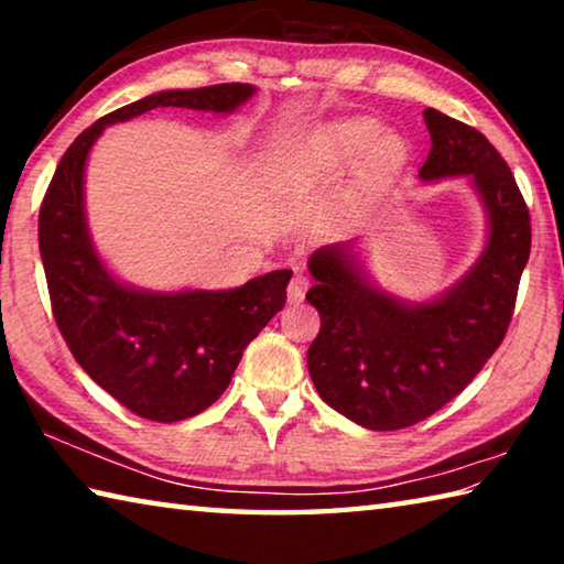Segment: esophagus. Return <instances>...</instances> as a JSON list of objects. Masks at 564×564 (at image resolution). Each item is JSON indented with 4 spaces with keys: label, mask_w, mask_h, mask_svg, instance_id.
Returning <instances> with one entry per match:
<instances>
[{
    "label": "esophagus",
    "mask_w": 564,
    "mask_h": 564,
    "mask_svg": "<svg viewBox=\"0 0 564 564\" xmlns=\"http://www.w3.org/2000/svg\"><path fill=\"white\" fill-rule=\"evenodd\" d=\"M305 291H308V279L303 273H295L289 285V303H301L305 299Z\"/></svg>",
    "instance_id": "1"
}]
</instances>
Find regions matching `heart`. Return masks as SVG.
Returning <instances> with one entry per match:
<instances>
[{"label": "heart", "instance_id": "heart-1", "mask_svg": "<svg viewBox=\"0 0 564 564\" xmlns=\"http://www.w3.org/2000/svg\"><path fill=\"white\" fill-rule=\"evenodd\" d=\"M368 154V171L388 174L405 156L403 139L386 133L378 119H348L333 123L285 164V178L299 181L313 174H343Z\"/></svg>", "mask_w": 564, "mask_h": 564}]
</instances>
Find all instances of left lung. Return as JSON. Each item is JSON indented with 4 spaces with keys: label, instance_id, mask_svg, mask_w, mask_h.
I'll return each mask as SVG.
<instances>
[{
    "label": "left lung",
    "instance_id": "obj_1",
    "mask_svg": "<svg viewBox=\"0 0 564 564\" xmlns=\"http://www.w3.org/2000/svg\"><path fill=\"white\" fill-rule=\"evenodd\" d=\"M431 131L420 181L465 176L480 198L488 238L460 281L431 301H405L373 283L356 243L313 251L316 285L305 293L321 313L308 373L326 403L368 431L415 425L480 373L508 333L524 263L530 214L510 166L480 131L423 111Z\"/></svg>",
    "mask_w": 564,
    "mask_h": 564
}]
</instances>
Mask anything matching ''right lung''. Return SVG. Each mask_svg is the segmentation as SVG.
<instances>
[{
	"instance_id": "1",
	"label": "right lung",
	"mask_w": 564,
	"mask_h": 564,
	"mask_svg": "<svg viewBox=\"0 0 564 564\" xmlns=\"http://www.w3.org/2000/svg\"><path fill=\"white\" fill-rule=\"evenodd\" d=\"M253 84L169 89L127 104L82 131L66 149L40 212V251L54 321L94 383L156 423L204 413L221 398L248 343L285 303L289 269L226 291H149L117 279L91 241L84 171L111 123L159 107L231 113Z\"/></svg>"
}]
</instances>
